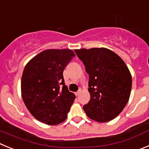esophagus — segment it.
I'll use <instances>...</instances> for the list:
<instances>
[{
	"mask_svg": "<svg viewBox=\"0 0 149 149\" xmlns=\"http://www.w3.org/2000/svg\"><path fill=\"white\" fill-rule=\"evenodd\" d=\"M80 93H81V90H79V91L76 92V93L75 94H76V96H78V95H79V94H80Z\"/></svg>",
	"mask_w": 149,
	"mask_h": 149,
	"instance_id": "esophagus-1",
	"label": "esophagus"
}]
</instances>
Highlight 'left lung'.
I'll list each match as a JSON object with an SVG mask.
<instances>
[{"label":"left lung","instance_id":"obj_1","mask_svg":"<svg viewBox=\"0 0 149 149\" xmlns=\"http://www.w3.org/2000/svg\"><path fill=\"white\" fill-rule=\"evenodd\" d=\"M89 74L90 100L84 110L92 120L104 123L126 107L132 90V75L123 59L106 48L75 50Z\"/></svg>","mask_w":149,"mask_h":149}]
</instances>
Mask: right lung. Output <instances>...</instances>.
<instances>
[{"instance_id":"right-lung-1","label":"right lung","mask_w":149,"mask_h":149,"mask_svg":"<svg viewBox=\"0 0 149 149\" xmlns=\"http://www.w3.org/2000/svg\"><path fill=\"white\" fill-rule=\"evenodd\" d=\"M73 56L70 49H48L25 66L22 98L28 110L39 121L57 125L66 120L76 95L65 84L63 71Z\"/></svg>"}]
</instances>
